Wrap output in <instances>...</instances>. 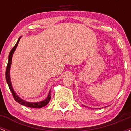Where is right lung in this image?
<instances>
[{
    "label": "right lung",
    "mask_w": 131,
    "mask_h": 131,
    "mask_svg": "<svg viewBox=\"0 0 131 131\" xmlns=\"http://www.w3.org/2000/svg\"><path fill=\"white\" fill-rule=\"evenodd\" d=\"M21 37L19 38L18 39V42L17 43H16L15 46L13 47V48L12 49L11 51H10V53H9V59H8V63H7V68H6V81H7V84H8V86L10 89V91H11L12 94H13V97L15 100L18 103L21 104V105H23V106H27V107H30V108H42V107L46 106L47 104L49 103V102L50 100H51V91L49 93L48 96H47V98L45 100L42 101H40V102L38 103H30V102H27V101H25V100H23L22 99H21L18 95L16 94L14 91L13 90V88L12 87L11 85V82H10V74H9V72H10V64H11V60H12V56H13V53L15 51L16 49L17 46H18V43H19V40H20Z\"/></svg>",
    "instance_id": "1"
}]
</instances>
